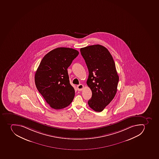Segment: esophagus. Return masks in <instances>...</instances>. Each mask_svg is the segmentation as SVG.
<instances>
[{
	"label": "esophagus",
	"mask_w": 159,
	"mask_h": 159,
	"mask_svg": "<svg viewBox=\"0 0 159 159\" xmlns=\"http://www.w3.org/2000/svg\"><path fill=\"white\" fill-rule=\"evenodd\" d=\"M77 89H78V90L79 91H82L83 89H84V85L82 84H79L77 86Z\"/></svg>",
	"instance_id": "34e87169"
}]
</instances>
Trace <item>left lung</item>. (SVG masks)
Segmentation results:
<instances>
[{"label": "left lung", "mask_w": 159, "mask_h": 159, "mask_svg": "<svg viewBox=\"0 0 159 159\" xmlns=\"http://www.w3.org/2000/svg\"><path fill=\"white\" fill-rule=\"evenodd\" d=\"M80 51L89 70L87 84L92 92L89 106L94 111L101 112L117 90L119 76L115 62L107 48L100 45L81 48Z\"/></svg>", "instance_id": "1"}]
</instances>
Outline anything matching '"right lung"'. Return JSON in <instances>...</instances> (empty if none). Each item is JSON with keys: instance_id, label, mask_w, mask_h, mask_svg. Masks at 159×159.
Returning <instances> with one entry per match:
<instances>
[{"instance_id": "right-lung-1", "label": "right lung", "mask_w": 159, "mask_h": 159, "mask_svg": "<svg viewBox=\"0 0 159 159\" xmlns=\"http://www.w3.org/2000/svg\"><path fill=\"white\" fill-rule=\"evenodd\" d=\"M79 51L59 47L46 54L35 75L36 88L51 108L61 109L70 105L75 91L70 84L67 68Z\"/></svg>"}]
</instances>
